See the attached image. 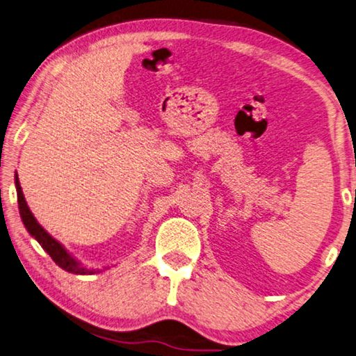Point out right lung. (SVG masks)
I'll return each mask as SVG.
<instances>
[{
    "label": "right lung",
    "mask_w": 356,
    "mask_h": 356,
    "mask_svg": "<svg viewBox=\"0 0 356 356\" xmlns=\"http://www.w3.org/2000/svg\"><path fill=\"white\" fill-rule=\"evenodd\" d=\"M15 189H17V202H19V210H20V218L24 221L26 231L31 234V237H35L38 240V243L41 245L44 251H47V254L51 256L54 259V262L58 267H62L63 270H67L70 273H78V275H90L95 270H89L86 269L76 261L73 256H71L67 250L63 248L62 243H58L52 235H49V232H46L44 229L40 222L36 221V218L33 216V213L30 211L29 205H26L24 193H22L19 178L15 177Z\"/></svg>",
    "instance_id": "add662e5"
}]
</instances>
